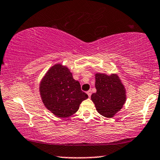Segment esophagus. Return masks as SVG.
<instances>
[{"instance_id":"esophagus-1","label":"esophagus","mask_w":160,"mask_h":160,"mask_svg":"<svg viewBox=\"0 0 160 160\" xmlns=\"http://www.w3.org/2000/svg\"><path fill=\"white\" fill-rule=\"evenodd\" d=\"M91 93H92V92H91V90H88V91L87 92V94H88V97H89V98H90V96H91Z\"/></svg>"}]
</instances>
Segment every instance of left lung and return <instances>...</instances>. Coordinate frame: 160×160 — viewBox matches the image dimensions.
Masks as SVG:
<instances>
[{"instance_id": "1", "label": "left lung", "mask_w": 160, "mask_h": 160, "mask_svg": "<svg viewBox=\"0 0 160 160\" xmlns=\"http://www.w3.org/2000/svg\"><path fill=\"white\" fill-rule=\"evenodd\" d=\"M96 92L91 95L97 111L104 117L113 118L126 103V91L124 85L117 74L110 75L95 74Z\"/></svg>"}]
</instances>
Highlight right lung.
Segmentation results:
<instances>
[{"instance_id": "right-lung-1", "label": "right lung", "mask_w": 160, "mask_h": 160, "mask_svg": "<svg viewBox=\"0 0 160 160\" xmlns=\"http://www.w3.org/2000/svg\"><path fill=\"white\" fill-rule=\"evenodd\" d=\"M39 93L47 110L62 118L75 113L88 98L81 90L80 82L74 80L70 69L60 63L51 67L42 78Z\"/></svg>"}]
</instances>
